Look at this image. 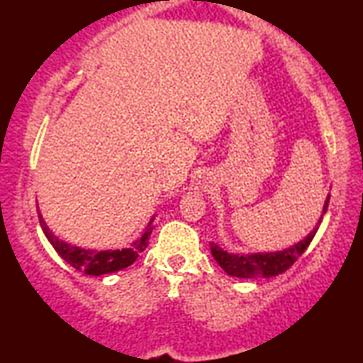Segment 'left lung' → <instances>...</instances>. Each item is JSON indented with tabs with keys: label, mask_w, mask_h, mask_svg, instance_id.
<instances>
[{
	"label": "left lung",
	"mask_w": 363,
	"mask_h": 363,
	"mask_svg": "<svg viewBox=\"0 0 363 363\" xmlns=\"http://www.w3.org/2000/svg\"><path fill=\"white\" fill-rule=\"evenodd\" d=\"M330 195H327V200L322 208V215L317 221L314 230L307 235L304 240H301L296 245L282 251H269V252H241V255H235V252H228L223 250L216 242H210L211 255L215 261L220 264L228 276L241 277V279H250V277H272L279 276L282 272L289 269L294 262L299 259V256L307 250L311 241L314 240L317 230H319L322 216L325 215L327 206H329Z\"/></svg>",
	"instance_id": "1"
}]
</instances>
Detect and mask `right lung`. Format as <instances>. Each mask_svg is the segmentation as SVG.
Wrapping results in <instances>:
<instances>
[{"label": "right lung", "mask_w": 363, "mask_h": 363, "mask_svg": "<svg viewBox=\"0 0 363 363\" xmlns=\"http://www.w3.org/2000/svg\"><path fill=\"white\" fill-rule=\"evenodd\" d=\"M38 216L39 225H41L44 235H46L48 241L51 242L57 255L61 256L67 264H71L74 269L89 276L111 274V272L125 269V267L133 264L138 255H140L148 245V240H150L153 230L152 223L153 218H155L152 216V220L147 225L145 230H143L142 236L133 241L128 247H123V250H86V247L72 246L66 241L59 240V238L49 230V226L46 225V221H44V218L41 213H39V210Z\"/></svg>", "instance_id": "right-lung-1"}]
</instances>
